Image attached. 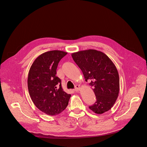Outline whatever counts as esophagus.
Instances as JSON below:
<instances>
[{
  "mask_svg": "<svg viewBox=\"0 0 147 147\" xmlns=\"http://www.w3.org/2000/svg\"><path fill=\"white\" fill-rule=\"evenodd\" d=\"M80 87L78 85H76V87H75V89L74 90L75 91H80Z\"/></svg>",
  "mask_w": 147,
  "mask_h": 147,
  "instance_id": "1",
  "label": "esophagus"
}]
</instances>
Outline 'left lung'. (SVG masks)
Returning <instances> with one entry per match:
<instances>
[{
    "mask_svg": "<svg viewBox=\"0 0 147 147\" xmlns=\"http://www.w3.org/2000/svg\"><path fill=\"white\" fill-rule=\"evenodd\" d=\"M71 56L81 70L86 81L93 87L96 101L89 108L96 114L110 110L118 97L120 84L117 70L109 57L95 49L73 53Z\"/></svg>",
    "mask_w": 147,
    "mask_h": 147,
    "instance_id": "8db88e82",
    "label": "left lung"
}]
</instances>
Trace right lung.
<instances>
[{"instance_id": "obj_1", "label": "right lung", "mask_w": 147, "mask_h": 147, "mask_svg": "<svg viewBox=\"0 0 147 147\" xmlns=\"http://www.w3.org/2000/svg\"><path fill=\"white\" fill-rule=\"evenodd\" d=\"M67 54L57 50L45 52L36 57L29 70L30 97L38 109L50 116L63 111L71 96L63 90L60 79L56 76L59 62Z\"/></svg>"}]
</instances>
